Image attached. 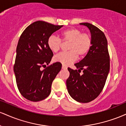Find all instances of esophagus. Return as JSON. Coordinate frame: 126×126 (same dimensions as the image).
<instances>
[{
    "instance_id": "esophagus-1",
    "label": "esophagus",
    "mask_w": 126,
    "mask_h": 126,
    "mask_svg": "<svg viewBox=\"0 0 126 126\" xmlns=\"http://www.w3.org/2000/svg\"><path fill=\"white\" fill-rule=\"evenodd\" d=\"M67 67L66 66H65V65H62V69H67Z\"/></svg>"
}]
</instances>
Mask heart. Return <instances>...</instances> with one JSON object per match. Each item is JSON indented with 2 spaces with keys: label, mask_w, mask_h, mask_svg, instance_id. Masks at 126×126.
<instances>
[{
  "label": "heart",
  "mask_w": 126,
  "mask_h": 126,
  "mask_svg": "<svg viewBox=\"0 0 126 126\" xmlns=\"http://www.w3.org/2000/svg\"><path fill=\"white\" fill-rule=\"evenodd\" d=\"M62 40L69 42L67 50L69 51L61 53L54 57V61L63 65H69L75 62L78 56L83 57L86 56L92 46V38L88 33H82L78 28H72L62 32ZM62 41L56 36L51 35L47 40V46L53 53H57L60 49Z\"/></svg>",
  "instance_id": "obj_1"
}]
</instances>
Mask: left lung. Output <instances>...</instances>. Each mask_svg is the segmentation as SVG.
I'll use <instances>...</instances> for the list:
<instances>
[{"instance_id": "8db88e82", "label": "left lung", "mask_w": 126, "mask_h": 126, "mask_svg": "<svg viewBox=\"0 0 126 126\" xmlns=\"http://www.w3.org/2000/svg\"><path fill=\"white\" fill-rule=\"evenodd\" d=\"M90 30L92 46L88 54L75 64L78 70L68 67L70 75L66 80L70 96L79 102L86 103L95 99L104 86L110 71V56L105 34L89 23H80ZM83 73L80 74L81 70Z\"/></svg>"}]
</instances>
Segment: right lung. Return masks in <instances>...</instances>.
I'll use <instances>...</instances> for the list:
<instances>
[{
	"label": "right lung",
	"mask_w": 126,
	"mask_h": 126,
	"mask_svg": "<svg viewBox=\"0 0 126 126\" xmlns=\"http://www.w3.org/2000/svg\"><path fill=\"white\" fill-rule=\"evenodd\" d=\"M63 25L38 21L27 27L19 39L14 66L16 81L21 95L33 102L46 99L51 92L52 82L62 69L59 62L50 63L53 53L48 38Z\"/></svg>",
	"instance_id": "obj_1"
}]
</instances>
